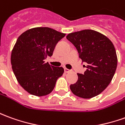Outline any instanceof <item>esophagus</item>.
Returning a JSON list of instances; mask_svg holds the SVG:
<instances>
[{"label":"esophagus","mask_w":125,"mask_h":125,"mask_svg":"<svg viewBox=\"0 0 125 125\" xmlns=\"http://www.w3.org/2000/svg\"><path fill=\"white\" fill-rule=\"evenodd\" d=\"M64 71H65V73H68V72H70L71 70H69V69L66 68H64Z\"/></svg>","instance_id":"obj_1"}]
</instances>
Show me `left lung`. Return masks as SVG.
I'll return each instance as SVG.
<instances>
[{
    "label": "left lung",
    "mask_w": 125,
    "mask_h": 125,
    "mask_svg": "<svg viewBox=\"0 0 125 125\" xmlns=\"http://www.w3.org/2000/svg\"><path fill=\"white\" fill-rule=\"evenodd\" d=\"M75 46L79 57L86 62L84 74L78 73V81L70 84L75 95L91 99L103 92L112 80L117 67V55L112 41L93 30L72 32L66 36Z\"/></svg>",
    "instance_id": "1"
}]
</instances>
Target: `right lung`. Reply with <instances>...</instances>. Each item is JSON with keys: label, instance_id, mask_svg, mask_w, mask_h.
Instances as JSON below:
<instances>
[{"label": "right lung", "instance_id": "right-lung-1", "mask_svg": "<svg viewBox=\"0 0 125 125\" xmlns=\"http://www.w3.org/2000/svg\"><path fill=\"white\" fill-rule=\"evenodd\" d=\"M65 35L50 28L37 27L18 37L11 51V63L18 83L30 94H49L63 75L62 67H54L45 60L53 55L55 45Z\"/></svg>", "mask_w": 125, "mask_h": 125}]
</instances>
